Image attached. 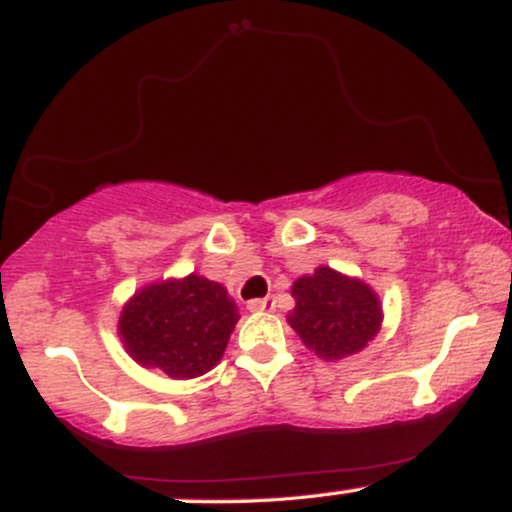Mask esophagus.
<instances>
[{"label": "esophagus", "mask_w": 512, "mask_h": 512, "mask_svg": "<svg viewBox=\"0 0 512 512\" xmlns=\"http://www.w3.org/2000/svg\"><path fill=\"white\" fill-rule=\"evenodd\" d=\"M272 308H274L272 298H255V301L248 303L250 313H262V310H272Z\"/></svg>", "instance_id": "1"}]
</instances>
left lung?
Masks as SVG:
<instances>
[{
  "instance_id": "8db88e82",
  "label": "left lung",
  "mask_w": 512,
  "mask_h": 512,
  "mask_svg": "<svg viewBox=\"0 0 512 512\" xmlns=\"http://www.w3.org/2000/svg\"><path fill=\"white\" fill-rule=\"evenodd\" d=\"M291 296L296 298V308L289 313V325L322 361L358 354L383 322V305L375 291L361 279L330 267H317L315 274L301 276Z\"/></svg>"
}]
</instances>
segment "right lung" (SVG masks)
<instances>
[{"mask_svg":"<svg viewBox=\"0 0 512 512\" xmlns=\"http://www.w3.org/2000/svg\"><path fill=\"white\" fill-rule=\"evenodd\" d=\"M238 317L221 284L190 274L134 293L122 308L117 332L139 366L187 380L221 361Z\"/></svg>","mask_w":512,"mask_h":512,"instance_id":"right-lung-1","label":"right lung"}]
</instances>
